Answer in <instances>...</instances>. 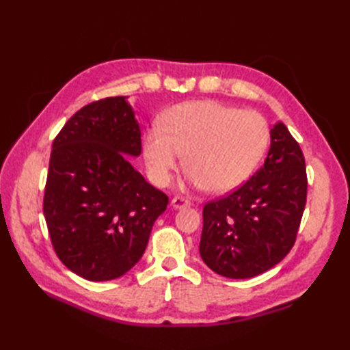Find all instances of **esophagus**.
<instances>
[{
  "mask_svg": "<svg viewBox=\"0 0 350 350\" xmlns=\"http://www.w3.org/2000/svg\"><path fill=\"white\" fill-rule=\"evenodd\" d=\"M171 206H173L174 209H183V207L191 206V202L183 197H174L173 200H171Z\"/></svg>",
  "mask_w": 350,
  "mask_h": 350,
  "instance_id": "1",
  "label": "esophagus"
}]
</instances>
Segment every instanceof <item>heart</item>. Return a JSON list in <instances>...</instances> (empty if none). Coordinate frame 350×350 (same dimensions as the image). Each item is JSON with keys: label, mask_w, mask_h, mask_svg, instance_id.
I'll list each match as a JSON object with an SVG mask.
<instances>
[{"label": "heart", "mask_w": 350, "mask_h": 350, "mask_svg": "<svg viewBox=\"0 0 350 350\" xmlns=\"http://www.w3.org/2000/svg\"><path fill=\"white\" fill-rule=\"evenodd\" d=\"M269 143L266 118L217 100L177 103L144 133L143 153L148 176L167 187L182 158L185 183L212 192L239 187L256 168ZM184 156H181V153Z\"/></svg>", "instance_id": "b5f03b06"}]
</instances>
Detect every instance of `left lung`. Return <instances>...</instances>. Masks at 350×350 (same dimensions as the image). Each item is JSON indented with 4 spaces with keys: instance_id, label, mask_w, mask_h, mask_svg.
Returning <instances> with one entry per match:
<instances>
[{
    "instance_id": "left-lung-1",
    "label": "left lung",
    "mask_w": 350,
    "mask_h": 350,
    "mask_svg": "<svg viewBox=\"0 0 350 350\" xmlns=\"http://www.w3.org/2000/svg\"><path fill=\"white\" fill-rule=\"evenodd\" d=\"M307 202L304 153L284 123L271 129L263 167L227 197L206 203L200 256L227 278L269 271L292 250Z\"/></svg>"
}]
</instances>
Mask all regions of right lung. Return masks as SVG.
<instances>
[{"mask_svg":"<svg viewBox=\"0 0 350 350\" xmlns=\"http://www.w3.org/2000/svg\"><path fill=\"white\" fill-rule=\"evenodd\" d=\"M141 131L124 96L88 103L54 139L43 215L55 254L88 281L122 277L143 257L168 197L126 158Z\"/></svg>","mask_w":350,"mask_h":350,"instance_id":"obj_1","label":"right lung"}]
</instances>
